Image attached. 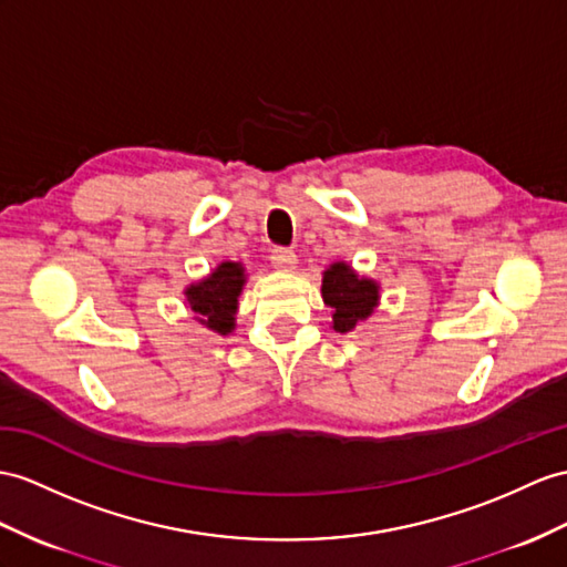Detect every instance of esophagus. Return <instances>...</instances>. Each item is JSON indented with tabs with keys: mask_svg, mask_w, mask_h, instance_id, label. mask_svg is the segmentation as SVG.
<instances>
[{
	"mask_svg": "<svg viewBox=\"0 0 567 567\" xmlns=\"http://www.w3.org/2000/svg\"><path fill=\"white\" fill-rule=\"evenodd\" d=\"M271 265L279 271H293L298 265V257L293 250H288V247H276L271 252Z\"/></svg>",
	"mask_w": 567,
	"mask_h": 567,
	"instance_id": "34e87169",
	"label": "esophagus"
}]
</instances>
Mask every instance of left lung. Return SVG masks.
<instances>
[{
  "mask_svg": "<svg viewBox=\"0 0 567 567\" xmlns=\"http://www.w3.org/2000/svg\"><path fill=\"white\" fill-rule=\"evenodd\" d=\"M322 298L324 306L331 308V329L347 334L378 308L380 286L358 276L347 261H334L322 274Z\"/></svg>",
  "mask_w": 567,
  "mask_h": 567,
  "instance_id": "obj_1",
  "label": "left lung"
}]
</instances>
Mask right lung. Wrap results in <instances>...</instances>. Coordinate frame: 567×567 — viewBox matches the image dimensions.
Here are the masks:
<instances>
[{
	"label": "right lung",
	"mask_w": 567,
	"mask_h": 567,
	"mask_svg": "<svg viewBox=\"0 0 567 567\" xmlns=\"http://www.w3.org/2000/svg\"><path fill=\"white\" fill-rule=\"evenodd\" d=\"M243 286L245 267L240 261H220L206 279L185 288V298L189 310L197 315L195 320L226 337L236 329L238 296L243 293Z\"/></svg>",
	"instance_id": "right-lung-1"
}]
</instances>
